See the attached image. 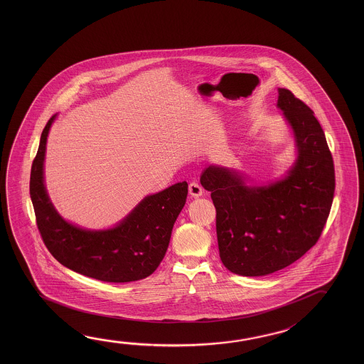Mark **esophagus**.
<instances>
[{
  "instance_id": "obj_1",
  "label": "esophagus",
  "mask_w": 364,
  "mask_h": 364,
  "mask_svg": "<svg viewBox=\"0 0 364 364\" xmlns=\"http://www.w3.org/2000/svg\"><path fill=\"white\" fill-rule=\"evenodd\" d=\"M188 189H189V194H191V197H200L203 194V188L200 185L198 184L197 181L191 183Z\"/></svg>"
}]
</instances>
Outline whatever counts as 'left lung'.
I'll list each match as a JSON object with an SVG mask.
<instances>
[{
    "mask_svg": "<svg viewBox=\"0 0 364 364\" xmlns=\"http://www.w3.org/2000/svg\"><path fill=\"white\" fill-rule=\"evenodd\" d=\"M278 107L298 149L284 179L249 188L235 171L213 165L200 176L215 207L220 260L235 274H270L304 257L320 239L334 199V161L314 112L288 89H279Z\"/></svg>",
    "mask_w": 364,
    "mask_h": 364,
    "instance_id": "1",
    "label": "left lung"
}]
</instances>
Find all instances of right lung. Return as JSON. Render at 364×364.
I'll use <instances>...</instances> for the list:
<instances>
[{
  "mask_svg": "<svg viewBox=\"0 0 364 364\" xmlns=\"http://www.w3.org/2000/svg\"><path fill=\"white\" fill-rule=\"evenodd\" d=\"M54 118L43 129L30 173V198L43 242L62 265L94 279L125 283L152 274L166 254L173 223L184 207L186 181L144 198L112 230L73 226L55 212L43 183L46 144Z\"/></svg>",
  "mask_w": 364,
  "mask_h": 364,
  "instance_id": "obj_1",
  "label": "right lung"
}]
</instances>
